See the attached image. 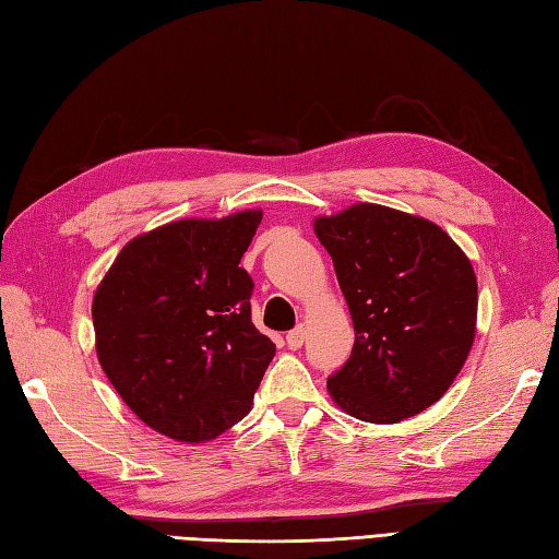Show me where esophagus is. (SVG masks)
<instances>
[{"mask_svg": "<svg viewBox=\"0 0 559 559\" xmlns=\"http://www.w3.org/2000/svg\"><path fill=\"white\" fill-rule=\"evenodd\" d=\"M306 340V330L304 328H294L292 332H287V344L289 349H301Z\"/></svg>", "mask_w": 559, "mask_h": 559, "instance_id": "esophagus-1", "label": "esophagus"}]
</instances>
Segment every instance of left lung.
<instances>
[{"mask_svg": "<svg viewBox=\"0 0 559 559\" xmlns=\"http://www.w3.org/2000/svg\"><path fill=\"white\" fill-rule=\"evenodd\" d=\"M354 320V349L328 390L346 414L396 424L450 390L474 344L478 287L438 225L358 203L316 219Z\"/></svg>", "mask_w": 559, "mask_h": 559, "instance_id": "1", "label": "left lung"}]
</instances>
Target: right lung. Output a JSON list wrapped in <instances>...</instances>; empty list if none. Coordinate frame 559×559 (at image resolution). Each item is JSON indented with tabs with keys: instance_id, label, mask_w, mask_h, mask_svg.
<instances>
[{
	"instance_id": "obj_1",
	"label": "right lung",
	"mask_w": 559,
	"mask_h": 559,
	"mask_svg": "<svg viewBox=\"0 0 559 559\" xmlns=\"http://www.w3.org/2000/svg\"><path fill=\"white\" fill-rule=\"evenodd\" d=\"M263 219H179L121 248L93 299L97 358L143 424L181 442L246 416L275 344L251 320L239 265Z\"/></svg>"
}]
</instances>
